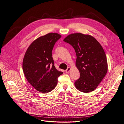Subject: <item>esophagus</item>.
Masks as SVG:
<instances>
[{
	"label": "esophagus",
	"instance_id": "1",
	"mask_svg": "<svg viewBox=\"0 0 124 124\" xmlns=\"http://www.w3.org/2000/svg\"><path fill=\"white\" fill-rule=\"evenodd\" d=\"M70 68L69 67L66 70H65V72H66V73H69V72L70 71Z\"/></svg>",
	"mask_w": 124,
	"mask_h": 124
}]
</instances>
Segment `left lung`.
I'll list each match as a JSON object with an SVG mask.
<instances>
[{"instance_id":"obj_1","label":"left lung","mask_w":124,"mask_h":124,"mask_svg":"<svg viewBox=\"0 0 124 124\" xmlns=\"http://www.w3.org/2000/svg\"><path fill=\"white\" fill-rule=\"evenodd\" d=\"M63 41L75 50L76 66L80 77L75 83L76 88L84 93L95 90L108 70L107 57L100 43L92 36L81 33L69 35Z\"/></svg>"}]
</instances>
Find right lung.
I'll list each match as a JSON object with an SVG mask.
<instances>
[{
	"mask_svg": "<svg viewBox=\"0 0 124 124\" xmlns=\"http://www.w3.org/2000/svg\"><path fill=\"white\" fill-rule=\"evenodd\" d=\"M61 36L57 33L40 36L31 43L25 54L23 62L25 77L33 88L41 93L53 90L58 77L63 73L56 69L52 53Z\"/></svg>",
	"mask_w": 124,
	"mask_h": 124,
	"instance_id": "1",
	"label": "right lung"
}]
</instances>
